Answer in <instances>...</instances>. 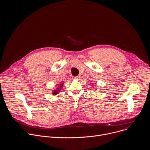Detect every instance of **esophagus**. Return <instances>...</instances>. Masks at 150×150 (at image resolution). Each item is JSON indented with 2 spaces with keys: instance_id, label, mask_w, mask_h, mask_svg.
<instances>
[{
  "instance_id": "esophagus-1",
  "label": "esophagus",
  "mask_w": 150,
  "mask_h": 150,
  "mask_svg": "<svg viewBox=\"0 0 150 150\" xmlns=\"http://www.w3.org/2000/svg\"><path fill=\"white\" fill-rule=\"evenodd\" d=\"M79 78H80V76H76V77H73V79H78Z\"/></svg>"
}]
</instances>
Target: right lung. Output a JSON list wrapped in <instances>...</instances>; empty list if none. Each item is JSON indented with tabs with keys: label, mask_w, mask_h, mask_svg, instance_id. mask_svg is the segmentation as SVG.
Segmentation results:
<instances>
[{
	"label": "right lung",
	"mask_w": 150,
	"mask_h": 150,
	"mask_svg": "<svg viewBox=\"0 0 150 150\" xmlns=\"http://www.w3.org/2000/svg\"><path fill=\"white\" fill-rule=\"evenodd\" d=\"M62 86H63V83H60V84L59 85V87H58V88H57L56 89H55L54 91H53L52 94L54 95L58 94V92L60 91V89H61V88L62 87Z\"/></svg>",
	"instance_id": "1"
}]
</instances>
